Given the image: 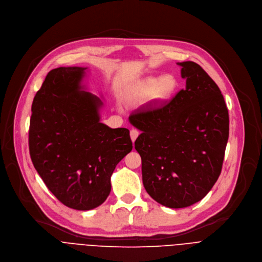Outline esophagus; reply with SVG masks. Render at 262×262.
<instances>
[{"label":"esophagus","instance_id":"obj_1","mask_svg":"<svg viewBox=\"0 0 262 262\" xmlns=\"http://www.w3.org/2000/svg\"><path fill=\"white\" fill-rule=\"evenodd\" d=\"M138 136H139V132L137 129H132L130 130V139H132L133 142L136 141V139L138 138Z\"/></svg>","mask_w":262,"mask_h":262}]
</instances>
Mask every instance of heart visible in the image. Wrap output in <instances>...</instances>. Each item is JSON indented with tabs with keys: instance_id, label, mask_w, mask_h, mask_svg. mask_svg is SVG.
Here are the masks:
<instances>
[{
	"instance_id": "heart-1",
	"label": "heart",
	"mask_w": 262,
	"mask_h": 262,
	"mask_svg": "<svg viewBox=\"0 0 262 262\" xmlns=\"http://www.w3.org/2000/svg\"><path fill=\"white\" fill-rule=\"evenodd\" d=\"M177 87L178 82L171 75L147 78L135 86L129 96V101L132 103H143L152 98L157 102H164L172 97Z\"/></svg>"
}]
</instances>
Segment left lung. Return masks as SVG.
Returning a JSON list of instances; mask_svg holds the SVG:
<instances>
[{
  "label": "left lung",
  "mask_w": 262,
  "mask_h": 262,
  "mask_svg": "<svg viewBox=\"0 0 262 262\" xmlns=\"http://www.w3.org/2000/svg\"><path fill=\"white\" fill-rule=\"evenodd\" d=\"M186 80L170 102L129 116L140 129L135 148L142 181L158 203L181 208L203 199L216 183L229 139V112L218 85L195 62L178 63Z\"/></svg>",
  "instance_id": "1"
}]
</instances>
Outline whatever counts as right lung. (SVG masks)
I'll return each instance as SVG.
<instances>
[{
  "instance_id": "1",
  "label": "right lung",
  "mask_w": 262,
  "mask_h": 262,
  "mask_svg": "<svg viewBox=\"0 0 262 262\" xmlns=\"http://www.w3.org/2000/svg\"><path fill=\"white\" fill-rule=\"evenodd\" d=\"M84 67L50 71L33 98L29 154L48 189L64 205L89 211L106 200L117 164L133 149L127 128L100 122L102 101L84 92Z\"/></svg>"
}]
</instances>
